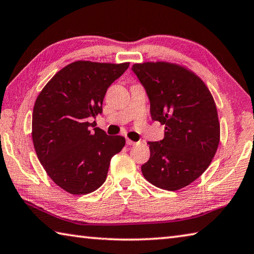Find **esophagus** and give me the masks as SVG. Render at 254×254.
<instances>
[{
  "label": "esophagus",
  "instance_id": "esophagus-1",
  "mask_svg": "<svg viewBox=\"0 0 254 254\" xmlns=\"http://www.w3.org/2000/svg\"><path fill=\"white\" fill-rule=\"evenodd\" d=\"M137 143L139 142H136V141H132L130 139H127V144H128V145H135Z\"/></svg>",
  "mask_w": 254,
  "mask_h": 254
}]
</instances>
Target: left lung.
<instances>
[{"label": "left lung", "instance_id": "left-lung-1", "mask_svg": "<svg viewBox=\"0 0 254 254\" xmlns=\"http://www.w3.org/2000/svg\"><path fill=\"white\" fill-rule=\"evenodd\" d=\"M132 71L150 101L153 121L165 137L148 142L144 178L166 190H178L208 168L220 143V123L213 96L194 72L169 63L134 64Z\"/></svg>", "mask_w": 254, "mask_h": 254}]
</instances>
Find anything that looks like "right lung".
<instances>
[{"instance_id":"1","label":"right lung","mask_w":254,"mask_h":254,"mask_svg":"<svg viewBox=\"0 0 254 254\" xmlns=\"http://www.w3.org/2000/svg\"><path fill=\"white\" fill-rule=\"evenodd\" d=\"M130 64L75 62L59 70L37 97L32 140L46 173L72 195L89 194L104 184L112 157L126 139L107 135L89 123L102 113L107 88Z\"/></svg>"}]
</instances>
